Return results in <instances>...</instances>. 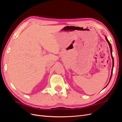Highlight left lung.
<instances>
[{"label":"left lung","mask_w":122,"mask_h":122,"mask_svg":"<svg viewBox=\"0 0 122 122\" xmlns=\"http://www.w3.org/2000/svg\"><path fill=\"white\" fill-rule=\"evenodd\" d=\"M105 39H106V41L107 42V43H108V44H109V47H110V53H111V56H112V73H111V76H110V79H109V82H108V83H109V82H110V80H111V78H112V71H113V66H114V60H113V56H112V45H111V44H110V42H109V41L108 40V39H107V37L106 36H105ZM108 83L107 84V86L105 87H106L107 86V85L108 84ZM104 87V88H105Z\"/></svg>","instance_id":"8db88e82"}]
</instances>
